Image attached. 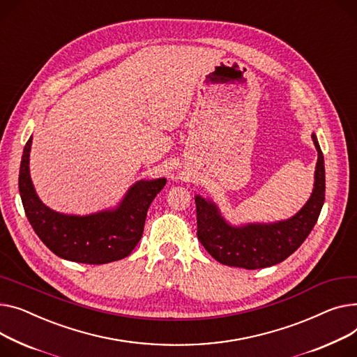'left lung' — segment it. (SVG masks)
I'll return each instance as SVG.
<instances>
[{
	"instance_id": "left-lung-1",
	"label": "left lung",
	"mask_w": 357,
	"mask_h": 357,
	"mask_svg": "<svg viewBox=\"0 0 357 357\" xmlns=\"http://www.w3.org/2000/svg\"><path fill=\"white\" fill-rule=\"evenodd\" d=\"M319 158L314 189L310 199L287 221L231 227L218 208L201 197L195 198L198 240L218 263L247 270L264 268L290 257L312 232L324 202V158L316 135H312Z\"/></svg>"
}]
</instances>
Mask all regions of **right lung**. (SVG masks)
I'll return each instance as SVG.
<instances>
[{
    "instance_id": "obj_1",
    "label": "right lung",
    "mask_w": 357,
    "mask_h": 357,
    "mask_svg": "<svg viewBox=\"0 0 357 357\" xmlns=\"http://www.w3.org/2000/svg\"><path fill=\"white\" fill-rule=\"evenodd\" d=\"M33 136L24 146L18 188L26 215L38 238L60 258L83 264H106L128 257L142 238L146 213L166 179L140 181L113 211L86 217L63 215L47 208L37 197L29 160Z\"/></svg>"
}]
</instances>
